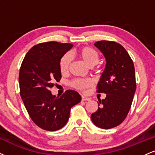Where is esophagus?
Listing matches in <instances>:
<instances>
[{
	"instance_id": "34e87169",
	"label": "esophagus",
	"mask_w": 155,
	"mask_h": 155,
	"mask_svg": "<svg viewBox=\"0 0 155 155\" xmlns=\"http://www.w3.org/2000/svg\"><path fill=\"white\" fill-rule=\"evenodd\" d=\"M81 100H82L83 101H90V97H85V96H81Z\"/></svg>"
}]
</instances>
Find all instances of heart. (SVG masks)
Returning a JSON list of instances; mask_svg holds the SVG:
<instances>
[{"label": "heart", "mask_w": 155, "mask_h": 155, "mask_svg": "<svg viewBox=\"0 0 155 155\" xmlns=\"http://www.w3.org/2000/svg\"><path fill=\"white\" fill-rule=\"evenodd\" d=\"M79 58L89 67H93L99 61V54L97 51L91 47H84L77 51ZM72 61V57L70 53H66L60 60V70L62 74H65L68 71ZM92 81L88 79H76L71 82L74 87L82 90L91 86Z\"/></svg>", "instance_id": "b5f03b06"}]
</instances>
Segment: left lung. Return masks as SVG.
<instances>
[{
  "label": "left lung",
  "mask_w": 155,
  "mask_h": 155,
  "mask_svg": "<svg viewBox=\"0 0 155 155\" xmlns=\"http://www.w3.org/2000/svg\"><path fill=\"white\" fill-rule=\"evenodd\" d=\"M94 45L106 59L97 92H104L106 97L98 100V109L92 114L91 120L97 127L110 129L123 122L131 107L136 89L135 68L129 54L121 44L101 41Z\"/></svg>",
  "instance_id": "obj_1"
}]
</instances>
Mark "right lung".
Here are the masks:
<instances>
[{
	"mask_svg": "<svg viewBox=\"0 0 155 155\" xmlns=\"http://www.w3.org/2000/svg\"><path fill=\"white\" fill-rule=\"evenodd\" d=\"M73 47L56 41L41 43L28 51L19 71L20 95L31 120L41 128L56 131L66 124L72 106L81 95L67 90L63 95H53L50 89L61 79L60 60Z\"/></svg>",
	"mask_w": 155,
	"mask_h": 155,
	"instance_id": "right-lung-1",
	"label": "right lung"
}]
</instances>
